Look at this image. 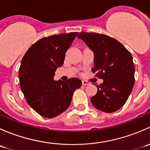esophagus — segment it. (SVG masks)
<instances>
[{"label": "esophagus", "mask_w": 150, "mask_h": 150, "mask_svg": "<svg viewBox=\"0 0 150 150\" xmlns=\"http://www.w3.org/2000/svg\"><path fill=\"white\" fill-rule=\"evenodd\" d=\"M82 84L84 85V86H88V85L90 84V83L86 81H82Z\"/></svg>", "instance_id": "34e87169"}]
</instances>
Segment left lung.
<instances>
[{
    "instance_id": "obj_1",
    "label": "left lung",
    "mask_w": 150,
    "mask_h": 150,
    "mask_svg": "<svg viewBox=\"0 0 150 150\" xmlns=\"http://www.w3.org/2000/svg\"><path fill=\"white\" fill-rule=\"evenodd\" d=\"M81 39L93 52V72L103 83L91 102L104 112H114L125 104L134 85V68L131 53L115 39L104 34L81 33Z\"/></svg>"
}]
</instances>
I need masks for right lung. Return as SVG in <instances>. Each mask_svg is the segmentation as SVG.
Wrapping results in <instances>:
<instances>
[{
	"label": "right lung",
	"instance_id": "1",
	"mask_svg": "<svg viewBox=\"0 0 150 150\" xmlns=\"http://www.w3.org/2000/svg\"><path fill=\"white\" fill-rule=\"evenodd\" d=\"M78 33L43 38L25 53L19 67V81L27 102L40 115L52 118L69 107L72 95L82 85L80 79L54 80L63 65L66 51Z\"/></svg>",
	"mask_w": 150,
	"mask_h": 150
}]
</instances>
